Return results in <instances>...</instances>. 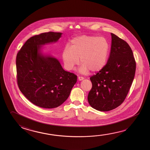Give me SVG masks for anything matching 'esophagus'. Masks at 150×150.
<instances>
[{
  "label": "esophagus",
  "mask_w": 150,
  "mask_h": 150,
  "mask_svg": "<svg viewBox=\"0 0 150 150\" xmlns=\"http://www.w3.org/2000/svg\"><path fill=\"white\" fill-rule=\"evenodd\" d=\"M83 77H81V76H79V77H78V79H79V81H82V80H83Z\"/></svg>",
  "instance_id": "34e87169"
}]
</instances>
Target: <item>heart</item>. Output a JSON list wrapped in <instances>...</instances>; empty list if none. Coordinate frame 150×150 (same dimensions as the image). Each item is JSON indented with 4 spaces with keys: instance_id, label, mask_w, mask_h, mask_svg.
Wrapping results in <instances>:
<instances>
[{
    "instance_id": "b5f03b06",
    "label": "heart",
    "mask_w": 150,
    "mask_h": 150,
    "mask_svg": "<svg viewBox=\"0 0 150 150\" xmlns=\"http://www.w3.org/2000/svg\"><path fill=\"white\" fill-rule=\"evenodd\" d=\"M110 52V45L103 37L83 35L71 40L70 47H64L62 57L64 67L68 71L79 64L81 71L97 73L106 66Z\"/></svg>"
}]
</instances>
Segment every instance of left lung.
<instances>
[{"label":"left lung","mask_w":150,"mask_h":150,"mask_svg":"<svg viewBox=\"0 0 150 150\" xmlns=\"http://www.w3.org/2000/svg\"><path fill=\"white\" fill-rule=\"evenodd\" d=\"M109 57L104 69L90 78L92 88L88 95L91 107L111 110L125 100L135 75L136 62L132 51L125 40L111 33Z\"/></svg>","instance_id":"left-lung-1"}]
</instances>
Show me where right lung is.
<instances>
[{"mask_svg": "<svg viewBox=\"0 0 150 150\" xmlns=\"http://www.w3.org/2000/svg\"><path fill=\"white\" fill-rule=\"evenodd\" d=\"M62 34L45 32L31 37L16 57L19 88L30 102L42 108L61 105L77 81L76 75L64 70L57 59L39 53L41 46L57 42Z\"/></svg>", "mask_w": 150, "mask_h": 150, "instance_id": "1", "label": "right lung"}]
</instances>
